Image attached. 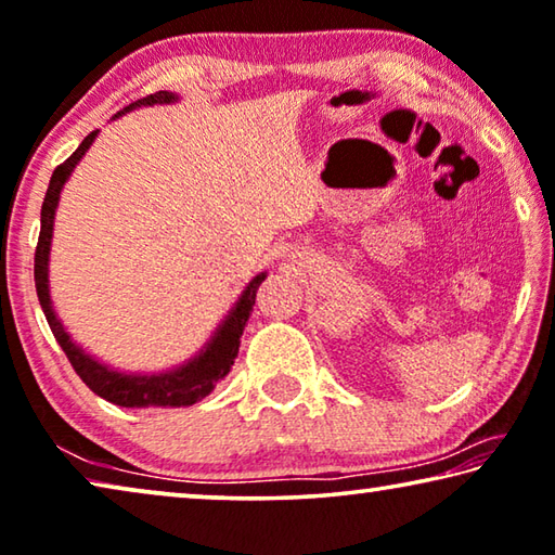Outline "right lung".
<instances>
[{
    "label": "right lung",
    "mask_w": 555,
    "mask_h": 555,
    "mask_svg": "<svg viewBox=\"0 0 555 555\" xmlns=\"http://www.w3.org/2000/svg\"><path fill=\"white\" fill-rule=\"evenodd\" d=\"M179 102L177 92H156L149 94L139 102L129 104L127 109L114 114L112 119H119L121 114L134 112L139 106H154V104H173ZM99 129L92 131L85 142L77 146L69 159L54 169L52 179H49V189L44 196V204H41V231L37 242V254H35V284H37V296L41 304V311L49 321V328L56 341H60L62 351L66 359L77 371L81 382H85L96 396H102L104 401L117 403L124 409H181L192 406V403L202 401L204 396L214 391L221 378H224L231 366H234V359L238 353V344H242V334L246 321H249L254 304H256V292H259L261 281L267 279V271L256 274L242 296L231 306L224 321L214 328L202 349H198L196 357L186 359L179 366L167 369V371H154V374H131V371H119L109 366V363L99 361L92 353L81 349V346L74 341L69 331L64 328L62 319L56 317L52 294H49V251H52V236H54V217L56 206H60V196L66 181H69L72 171L77 169L81 156L89 152V146L94 144Z\"/></svg>",
    "instance_id": "1"
}]
</instances>
